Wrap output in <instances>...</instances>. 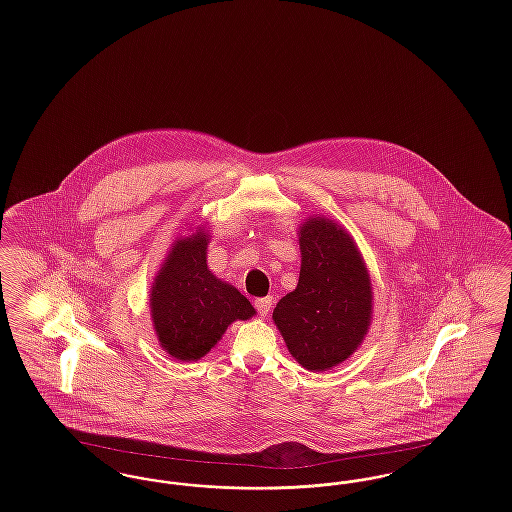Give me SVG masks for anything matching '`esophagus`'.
Instances as JSON below:
<instances>
[{
	"instance_id": "obj_1",
	"label": "esophagus",
	"mask_w": 512,
	"mask_h": 512,
	"mask_svg": "<svg viewBox=\"0 0 512 512\" xmlns=\"http://www.w3.org/2000/svg\"><path fill=\"white\" fill-rule=\"evenodd\" d=\"M255 307H257V313H259V317H268V313H270V309H272V297L267 295V297H261V299H257V301H255Z\"/></svg>"
}]
</instances>
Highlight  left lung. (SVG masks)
<instances>
[{
  "label": "left lung",
  "instance_id": "obj_1",
  "mask_svg": "<svg viewBox=\"0 0 512 512\" xmlns=\"http://www.w3.org/2000/svg\"><path fill=\"white\" fill-rule=\"evenodd\" d=\"M301 270L295 290L274 307L272 320L293 359L324 372L347 361L372 320V284L363 253L336 220L313 215L297 228Z\"/></svg>",
  "mask_w": 512,
  "mask_h": 512
}]
</instances>
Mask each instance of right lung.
Segmentation results:
<instances>
[{"label":"right lung","instance_id":"add662e5","mask_svg":"<svg viewBox=\"0 0 512 512\" xmlns=\"http://www.w3.org/2000/svg\"><path fill=\"white\" fill-rule=\"evenodd\" d=\"M176 236L149 288L155 336L172 359L205 357L236 320L255 317L249 299L207 267L209 228L190 226Z\"/></svg>","mask_w":512,"mask_h":512}]
</instances>
